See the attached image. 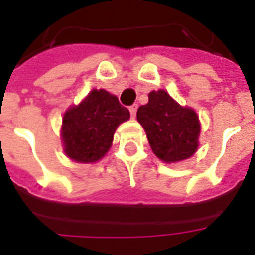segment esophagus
Returning <instances> with one entry per match:
<instances>
[{"mask_svg": "<svg viewBox=\"0 0 255 255\" xmlns=\"http://www.w3.org/2000/svg\"><path fill=\"white\" fill-rule=\"evenodd\" d=\"M136 111H137V104H132L131 107H129V112H131L132 118L136 116Z\"/></svg>", "mask_w": 255, "mask_h": 255, "instance_id": "esophagus-1", "label": "esophagus"}]
</instances>
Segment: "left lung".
Listing matches in <instances>:
<instances>
[{
	"label": "left lung",
	"instance_id": "left-lung-1",
	"mask_svg": "<svg viewBox=\"0 0 255 255\" xmlns=\"http://www.w3.org/2000/svg\"><path fill=\"white\" fill-rule=\"evenodd\" d=\"M147 104L137 110V120L148 141L165 163L181 161L193 155L198 145L200 122L192 108L181 107L164 90L152 91Z\"/></svg>",
	"mask_w": 255,
	"mask_h": 255
}]
</instances>
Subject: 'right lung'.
<instances>
[{"mask_svg": "<svg viewBox=\"0 0 255 255\" xmlns=\"http://www.w3.org/2000/svg\"><path fill=\"white\" fill-rule=\"evenodd\" d=\"M129 119V111L106 90H92L77 107L63 116L62 140L66 155L78 163H95L111 147L120 123Z\"/></svg>", "mask_w": 255, "mask_h": 255, "instance_id": "add662e5", "label": "right lung"}]
</instances>
